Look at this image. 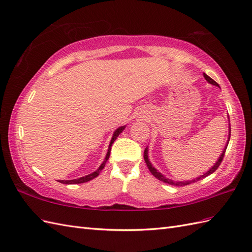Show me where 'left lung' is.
<instances>
[{
	"instance_id": "left-lung-1",
	"label": "left lung",
	"mask_w": 252,
	"mask_h": 252,
	"mask_svg": "<svg viewBox=\"0 0 252 252\" xmlns=\"http://www.w3.org/2000/svg\"><path fill=\"white\" fill-rule=\"evenodd\" d=\"M203 76L205 77V80L208 81L209 83H211V84H213V85H216V86H219L218 84L212 79V77H210L209 75H206L205 73H203ZM229 133H231V128H229ZM230 135L231 134H229V140H230ZM229 140H228V143H227V146H225V148H224V150L222 151V153H221V156H220V158H218V160L216 162V164L212 167V168L208 171V172H205L203 176H200L199 178H196V179H193V180H190V181H183V182H175V181H172V180H169V179H166L162 173H159V172H158V170L154 168V167H152V165H151V163L149 162V159H148V148H146L145 149V152H144V158H145V162H146V164H147V166H148V168H149V170H150V172L152 173V175L156 177L157 179H158L159 181H162V182H164V183H167V184H170V185H175V186H185V185H189V184H191V183H195V182H197V181H199V180H202L203 178H205V177H208V176H210L211 173H213L214 172L218 167H219V165L221 164V162H222V159H223V157H224V153H225V150H227V147H228V144H229Z\"/></svg>"
}]
</instances>
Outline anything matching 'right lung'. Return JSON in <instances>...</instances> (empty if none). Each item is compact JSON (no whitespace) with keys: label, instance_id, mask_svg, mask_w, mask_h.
<instances>
[{"label":"right lung","instance_id":"add662e5","mask_svg":"<svg viewBox=\"0 0 252 252\" xmlns=\"http://www.w3.org/2000/svg\"><path fill=\"white\" fill-rule=\"evenodd\" d=\"M125 127H126V126H120V127H118L117 130H116V131L114 132L113 138H112L111 143H109V146H108V150H107V153H106V157H105L104 162H103V163L101 164V166H100L99 168L96 169L94 172L90 173V175H88V176H86V177H82V178H80V179L67 180V181H63V180H60L59 182L63 183V184H80V183H85V182H88V181H90V180H93V179H94L95 177H98V176H99V173L101 172V170H102L103 168H104L105 163L107 162V159H108V158H109V154H111V149H112V145L114 144V141L116 140V138H117V137L119 136V134H120L122 131L125 130Z\"/></svg>","mask_w":252,"mask_h":252}]
</instances>
